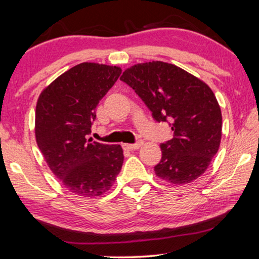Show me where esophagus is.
Returning <instances> with one entry per match:
<instances>
[{"mask_svg":"<svg viewBox=\"0 0 259 259\" xmlns=\"http://www.w3.org/2000/svg\"><path fill=\"white\" fill-rule=\"evenodd\" d=\"M142 143L143 142L141 140L138 141V142H135V143H125L124 148L125 149H128V150H135V149L140 148V147L142 146Z\"/></svg>","mask_w":259,"mask_h":259,"instance_id":"esophagus-1","label":"esophagus"}]
</instances>
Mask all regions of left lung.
<instances>
[{
    "instance_id": "8db88e82",
    "label": "left lung",
    "mask_w": 259,
    "mask_h": 259,
    "mask_svg": "<svg viewBox=\"0 0 259 259\" xmlns=\"http://www.w3.org/2000/svg\"><path fill=\"white\" fill-rule=\"evenodd\" d=\"M120 79L132 88L155 120L169 121L174 138L161 143L155 174L186 184L205 172L221 141L222 116L209 87L171 63L152 61L127 68Z\"/></svg>"
}]
</instances>
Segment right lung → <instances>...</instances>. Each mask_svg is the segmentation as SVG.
Returning a JSON list of instances; mask_svg holds the SVG:
<instances>
[{
	"mask_svg": "<svg viewBox=\"0 0 259 259\" xmlns=\"http://www.w3.org/2000/svg\"><path fill=\"white\" fill-rule=\"evenodd\" d=\"M121 69L83 62L44 89L35 107V140L52 172L70 192L95 198L111 189L120 172V145L88 139L96 107Z\"/></svg>",
	"mask_w": 259,
	"mask_h": 259,
	"instance_id": "right-lung-1",
	"label": "right lung"
}]
</instances>
